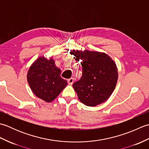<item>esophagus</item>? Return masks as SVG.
I'll list each match as a JSON object with an SVG mask.
<instances>
[{
  "instance_id": "esophagus-1",
  "label": "esophagus",
  "mask_w": 149,
  "mask_h": 149,
  "mask_svg": "<svg viewBox=\"0 0 149 149\" xmlns=\"http://www.w3.org/2000/svg\"><path fill=\"white\" fill-rule=\"evenodd\" d=\"M68 83L70 85H72L73 83H74V78H70V79H68Z\"/></svg>"
}]
</instances>
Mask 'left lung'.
<instances>
[{
    "instance_id": "left-lung-1",
    "label": "left lung",
    "mask_w": 149,
    "mask_h": 149,
    "mask_svg": "<svg viewBox=\"0 0 149 149\" xmlns=\"http://www.w3.org/2000/svg\"><path fill=\"white\" fill-rule=\"evenodd\" d=\"M71 53V52H70ZM76 60H81L83 75L73 84L79 99L88 106L94 107L109 99L118 81L115 62L104 52L74 50Z\"/></svg>"
}]
</instances>
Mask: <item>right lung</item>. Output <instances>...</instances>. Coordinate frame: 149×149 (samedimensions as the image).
Segmentation results:
<instances>
[{"label":"right lung","mask_w":149,"mask_h":149,"mask_svg":"<svg viewBox=\"0 0 149 149\" xmlns=\"http://www.w3.org/2000/svg\"><path fill=\"white\" fill-rule=\"evenodd\" d=\"M61 71L50 57L40 56L31 65L27 79L35 95L46 102L56 99L67 85V81L60 76Z\"/></svg>","instance_id":"obj_1"}]
</instances>
